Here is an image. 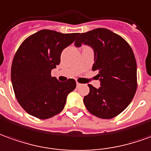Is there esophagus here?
I'll list each match as a JSON object with an SVG mask.
<instances>
[{
    "mask_svg": "<svg viewBox=\"0 0 151 151\" xmlns=\"http://www.w3.org/2000/svg\"><path fill=\"white\" fill-rule=\"evenodd\" d=\"M76 85H77V87H79V86H81V83H79V82L77 81V82H76Z\"/></svg>",
    "mask_w": 151,
    "mask_h": 151,
    "instance_id": "esophagus-1",
    "label": "esophagus"
}]
</instances>
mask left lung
Returning a JSON list of instances; mask_svg holds the SVG:
<instances>
[{
    "instance_id": "1",
    "label": "left lung",
    "mask_w": 151,
    "mask_h": 151,
    "mask_svg": "<svg viewBox=\"0 0 151 151\" xmlns=\"http://www.w3.org/2000/svg\"><path fill=\"white\" fill-rule=\"evenodd\" d=\"M88 45L94 50L93 70H98L101 86L88 84L84 96L87 110L98 118L112 119L130 104L137 88V62L132 48L123 37L106 28L82 33L76 47Z\"/></svg>"
}]
</instances>
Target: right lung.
<instances>
[{
	"label": "right lung",
	"mask_w": 151,
	"mask_h": 151,
	"mask_svg": "<svg viewBox=\"0 0 151 151\" xmlns=\"http://www.w3.org/2000/svg\"><path fill=\"white\" fill-rule=\"evenodd\" d=\"M80 33L40 30L23 40L16 51L11 66L14 94L24 111L34 117L46 119L63 110L76 81L59 82L51 70L60 63L63 50L73 43Z\"/></svg>",
	"instance_id": "add662e5"
}]
</instances>
